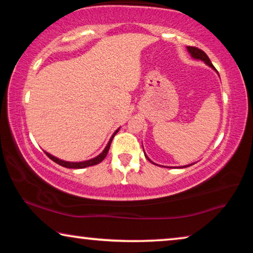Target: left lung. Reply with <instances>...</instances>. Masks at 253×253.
<instances>
[{"label": "left lung", "mask_w": 253, "mask_h": 253, "mask_svg": "<svg viewBox=\"0 0 253 253\" xmlns=\"http://www.w3.org/2000/svg\"><path fill=\"white\" fill-rule=\"evenodd\" d=\"M186 49H187V52L191 54V57H192V58L195 59V60H201V61H203V62L205 63V65H208L210 68H212L213 70H215V71H216L215 68H214V66H213L212 63H211V60L209 59V57L207 55V53L204 52V51L200 50V49H198V48H195V46H186ZM217 75H219V72H217ZM143 148H144V147H143ZM144 154H145V157H146L149 162L153 163L154 165H157L156 163H154L153 161L149 160L148 156L146 155V153H145V151H144ZM193 164H195V163H192V164L184 165V166H169V168H175V169H185V168H188V166H191V165H193Z\"/></svg>", "instance_id": "1"}]
</instances>
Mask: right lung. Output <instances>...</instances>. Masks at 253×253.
I'll use <instances>...</instances> for the list:
<instances>
[{"mask_svg":"<svg viewBox=\"0 0 253 253\" xmlns=\"http://www.w3.org/2000/svg\"><path fill=\"white\" fill-rule=\"evenodd\" d=\"M118 130H119V128H118V129H117L116 131L114 132L113 136L110 137L109 142H108V144L106 145V147L104 148V151H102L98 156L91 158V160L83 161V162H67V161L60 160V158L55 157V156H53V155H51V154H49L48 152H44V153H45V155L50 158V160H52L54 163H57V164L63 166V168H67V169H84V168H89V166H93V165L99 164L100 162H102V161L105 160V157L107 156V154H108L110 144H111V142H113L114 136L117 134Z\"/></svg>","mask_w":253,"mask_h":253,"instance_id":"obj_1","label":"right lung"}]
</instances>
